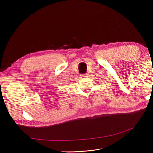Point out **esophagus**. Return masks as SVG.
Returning a JSON list of instances; mask_svg holds the SVG:
<instances>
[{
	"mask_svg": "<svg viewBox=\"0 0 153 153\" xmlns=\"http://www.w3.org/2000/svg\"><path fill=\"white\" fill-rule=\"evenodd\" d=\"M81 76L82 78H86L88 76V74H82V75H81Z\"/></svg>",
	"mask_w": 153,
	"mask_h": 153,
	"instance_id": "34e87169",
	"label": "esophagus"
}]
</instances>
